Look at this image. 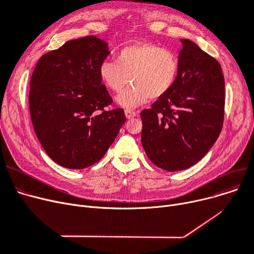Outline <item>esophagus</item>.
<instances>
[{
  "label": "esophagus",
  "instance_id": "obj_1",
  "mask_svg": "<svg viewBox=\"0 0 254 254\" xmlns=\"http://www.w3.org/2000/svg\"><path fill=\"white\" fill-rule=\"evenodd\" d=\"M125 113H126L127 118H132V117H135V116L137 115V112H136V111L130 110V109H126Z\"/></svg>",
  "mask_w": 254,
  "mask_h": 254
}]
</instances>
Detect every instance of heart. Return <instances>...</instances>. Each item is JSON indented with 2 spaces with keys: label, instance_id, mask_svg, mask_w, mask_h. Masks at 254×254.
I'll return each instance as SVG.
<instances>
[{
  "label": "heart",
  "instance_id": "obj_1",
  "mask_svg": "<svg viewBox=\"0 0 254 254\" xmlns=\"http://www.w3.org/2000/svg\"><path fill=\"white\" fill-rule=\"evenodd\" d=\"M180 63L176 53L150 42H139L120 49L115 61H103L99 66L102 83L119 92L117 103L132 109L148 101L161 99L173 88L179 75Z\"/></svg>",
  "mask_w": 254,
  "mask_h": 254
}]
</instances>
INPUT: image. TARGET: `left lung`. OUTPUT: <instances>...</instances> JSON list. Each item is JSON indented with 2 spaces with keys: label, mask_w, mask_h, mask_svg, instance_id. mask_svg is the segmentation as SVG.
<instances>
[{
  "label": "left lung",
  "mask_w": 254,
  "mask_h": 254,
  "mask_svg": "<svg viewBox=\"0 0 254 254\" xmlns=\"http://www.w3.org/2000/svg\"><path fill=\"white\" fill-rule=\"evenodd\" d=\"M176 83L141 112V142L150 161L168 172L185 170L207 154L224 119L220 64L190 40H180Z\"/></svg>",
  "instance_id": "obj_1"
}]
</instances>
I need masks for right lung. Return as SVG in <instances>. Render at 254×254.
I'll list each match as a JSON object with an SVG mask.
<instances>
[{"instance_id":"add662e5","label":"right lung","mask_w":254,"mask_h":254,"mask_svg":"<svg viewBox=\"0 0 254 254\" xmlns=\"http://www.w3.org/2000/svg\"><path fill=\"white\" fill-rule=\"evenodd\" d=\"M109 55L95 36L70 40L37 63L31 78L30 113L36 135L53 162L85 169L105 155L127 122L99 76Z\"/></svg>"}]
</instances>
